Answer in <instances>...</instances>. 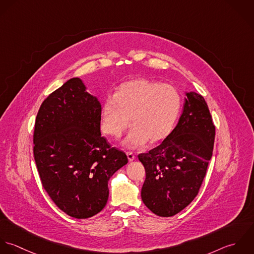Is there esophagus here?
<instances>
[{"label": "esophagus", "mask_w": 254, "mask_h": 254, "mask_svg": "<svg viewBox=\"0 0 254 254\" xmlns=\"http://www.w3.org/2000/svg\"><path fill=\"white\" fill-rule=\"evenodd\" d=\"M127 159L129 162H132L135 159V155L132 152H127Z\"/></svg>", "instance_id": "34e87169"}]
</instances>
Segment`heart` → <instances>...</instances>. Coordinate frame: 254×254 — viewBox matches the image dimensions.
I'll return each mask as SVG.
<instances>
[{
  "mask_svg": "<svg viewBox=\"0 0 254 254\" xmlns=\"http://www.w3.org/2000/svg\"><path fill=\"white\" fill-rule=\"evenodd\" d=\"M182 106V97L176 87L145 78L123 82L114 97L102 105V130L119 137L132 126L123 140L129 149L144 146L147 141L156 144L172 132Z\"/></svg>",
  "mask_w": 254,
  "mask_h": 254,
  "instance_id": "obj_1",
  "label": "heart"
}]
</instances>
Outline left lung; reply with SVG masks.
<instances>
[{"mask_svg":"<svg viewBox=\"0 0 254 254\" xmlns=\"http://www.w3.org/2000/svg\"><path fill=\"white\" fill-rule=\"evenodd\" d=\"M215 126L207 103L187 92L183 114L170 135L148 153L138 155L146 178L141 198L160 217H171L197 195L212 157Z\"/></svg>","mask_w":254,"mask_h":254,"instance_id":"left-lung-1","label":"left lung"}]
</instances>
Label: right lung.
I'll list each match as a JSON object with an SVG mask.
<instances>
[{
    "instance_id": "obj_1",
    "label": "right lung",
    "mask_w": 254,
    "mask_h": 254,
    "mask_svg": "<svg viewBox=\"0 0 254 254\" xmlns=\"http://www.w3.org/2000/svg\"><path fill=\"white\" fill-rule=\"evenodd\" d=\"M101 104L78 77L41 104L33 153L43 188L65 214L86 219L99 213L110 178L127 163L126 153L101 136Z\"/></svg>"
}]
</instances>
